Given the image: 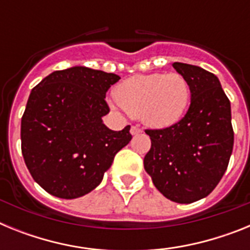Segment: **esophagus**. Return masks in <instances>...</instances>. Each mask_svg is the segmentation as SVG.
Here are the masks:
<instances>
[{
  "mask_svg": "<svg viewBox=\"0 0 250 250\" xmlns=\"http://www.w3.org/2000/svg\"><path fill=\"white\" fill-rule=\"evenodd\" d=\"M140 132L141 129L139 126H131V129H130V134H131V135H138Z\"/></svg>",
  "mask_w": 250,
  "mask_h": 250,
  "instance_id": "1",
  "label": "esophagus"
}]
</instances>
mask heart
I'll return each instance as SVG.
<instances>
[{
    "instance_id": "obj_1",
    "label": "heart",
    "mask_w": 250,
    "mask_h": 250,
    "mask_svg": "<svg viewBox=\"0 0 250 250\" xmlns=\"http://www.w3.org/2000/svg\"><path fill=\"white\" fill-rule=\"evenodd\" d=\"M115 98L109 101L114 110L126 111L152 129H165L187 111L190 87L178 72L136 75L116 86Z\"/></svg>"
}]
</instances>
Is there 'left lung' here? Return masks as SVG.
Instances as JSON below:
<instances>
[{
    "label": "left lung",
    "mask_w": 250,
    "mask_h": 250,
    "mask_svg": "<svg viewBox=\"0 0 250 250\" xmlns=\"http://www.w3.org/2000/svg\"><path fill=\"white\" fill-rule=\"evenodd\" d=\"M190 87V106L182 120L163 130H146L151 147L145 171L165 198L190 204L220 182L233 151L230 101L219 79L199 66L174 62Z\"/></svg>",
    "instance_id": "1"
}]
</instances>
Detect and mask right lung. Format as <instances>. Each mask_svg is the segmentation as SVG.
<instances>
[{
    "mask_svg": "<svg viewBox=\"0 0 250 250\" xmlns=\"http://www.w3.org/2000/svg\"><path fill=\"white\" fill-rule=\"evenodd\" d=\"M120 76L72 66L32 89L21 120V149L35 182L51 195L76 199L103 182L116 152L131 140L130 126L114 131L106 91Z\"/></svg>",
    "mask_w": 250,
    "mask_h": 250,
    "instance_id": "add662e5",
    "label": "right lung"
}]
</instances>
